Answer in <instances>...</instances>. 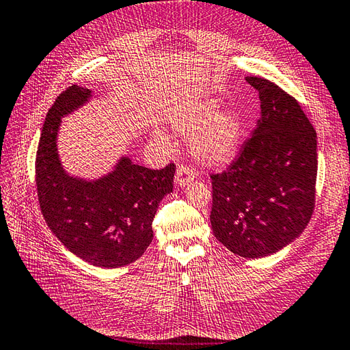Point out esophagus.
I'll list each match as a JSON object with an SVG mask.
<instances>
[{
    "label": "esophagus",
    "instance_id": "1",
    "mask_svg": "<svg viewBox=\"0 0 350 350\" xmlns=\"http://www.w3.org/2000/svg\"><path fill=\"white\" fill-rule=\"evenodd\" d=\"M196 179V170L192 168L188 163H182V165L177 167V173H176V185L179 187H185L188 185L191 180Z\"/></svg>",
    "mask_w": 350,
    "mask_h": 350
}]
</instances>
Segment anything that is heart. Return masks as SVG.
<instances>
[{"mask_svg": "<svg viewBox=\"0 0 350 350\" xmlns=\"http://www.w3.org/2000/svg\"><path fill=\"white\" fill-rule=\"evenodd\" d=\"M215 99L189 102L176 111L173 126L187 137L194 135L196 154L211 167H222L239 150L242 126L233 111H219ZM162 138V135H159Z\"/></svg>", "mask_w": 350, "mask_h": 350, "instance_id": "heart-1", "label": "heart"}]
</instances>
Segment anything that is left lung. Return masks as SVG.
<instances>
[{"instance_id":"1","label":"left lung","mask_w":350,"mask_h":350,"mask_svg":"<svg viewBox=\"0 0 350 350\" xmlns=\"http://www.w3.org/2000/svg\"><path fill=\"white\" fill-rule=\"evenodd\" d=\"M262 118L226 171L211 174L217 239L247 258L271 256L296 239L314 211L317 139L293 96L262 77Z\"/></svg>"}]
</instances>
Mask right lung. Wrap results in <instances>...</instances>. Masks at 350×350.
Segmentation results:
<instances>
[{
	"label": "right lung",
	"instance_id": "obj_1",
	"mask_svg": "<svg viewBox=\"0 0 350 350\" xmlns=\"http://www.w3.org/2000/svg\"><path fill=\"white\" fill-rule=\"evenodd\" d=\"M88 98V88L72 85L49 108L36 153L37 197L44 221L70 252L94 266L120 267L153 241L152 222L162 197L173 191L176 165L150 170L122 158L96 182L66 174L57 154L58 126Z\"/></svg>",
	"mask_w": 350,
	"mask_h": 350
}]
</instances>
